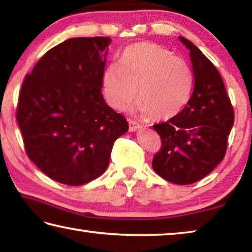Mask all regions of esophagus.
I'll return each instance as SVG.
<instances>
[{
    "mask_svg": "<svg viewBox=\"0 0 252 252\" xmlns=\"http://www.w3.org/2000/svg\"><path fill=\"white\" fill-rule=\"evenodd\" d=\"M129 126H130V131H138L142 127V126L140 125L139 122H136L133 119H129Z\"/></svg>",
    "mask_w": 252,
    "mask_h": 252,
    "instance_id": "1",
    "label": "esophagus"
}]
</instances>
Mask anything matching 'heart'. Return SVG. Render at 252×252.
I'll use <instances>...</instances> for the list:
<instances>
[{
    "label": "heart",
    "instance_id": "obj_1",
    "mask_svg": "<svg viewBox=\"0 0 252 252\" xmlns=\"http://www.w3.org/2000/svg\"><path fill=\"white\" fill-rule=\"evenodd\" d=\"M119 64L111 63L102 74L108 103L125 110L138 96V109L153 120H169L185 108L193 76L186 60L152 42H138L123 50Z\"/></svg>",
    "mask_w": 252,
    "mask_h": 252
}]
</instances>
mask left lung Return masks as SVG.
<instances>
[{
  "mask_svg": "<svg viewBox=\"0 0 252 252\" xmlns=\"http://www.w3.org/2000/svg\"><path fill=\"white\" fill-rule=\"evenodd\" d=\"M179 39L190 50L193 91L180 113L153 126L161 148L153 157L152 168L169 182L191 185L223 160L234 113L219 71L192 42Z\"/></svg>",
  "mask_w": 252,
  "mask_h": 252,
  "instance_id": "8db88e82",
  "label": "left lung"
}]
</instances>
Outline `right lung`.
Masks as SVG:
<instances>
[{
  "instance_id": "1",
  "label": "right lung",
  "mask_w": 252,
  "mask_h": 252,
  "mask_svg": "<svg viewBox=\"0 0 252 252\" xmlns=\"http://www.w3.org/2000/svg\"><path fill=\"white\" fill-rule=\"evenodd\" d=\"M110 37H73L42 57L22 83L16 108L28 157L67 186L94 180L109 165L113 143L129 129L105 103L102 74Z\"/></svg>"
}]
</instances>
